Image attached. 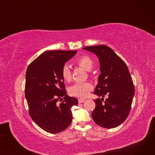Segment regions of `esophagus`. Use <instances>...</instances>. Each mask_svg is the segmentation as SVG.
<instances>
[{
  "instance_id": "obj_1",
  "label": "esophagus",
  "mask_w": 155,
  "mask_h": 155,
  "mask_svg": "<svg viewBox=\"0 0 155 155\" xmlns=\"http://www.w3.org/2000/svg\"><path fill=\"white\" fill-rule=\"evenodd\" d=\"M78 103H82V102H84L85 101V100L82 99H78Z\"/></svg>"
}]
</instances>
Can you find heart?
Segmentation results:
<instances>
[{
  "label": "heart",
  "instance_id": "b5f03b06",
  "mask_svg": "<svg viewBox=\"0 0 155 155\" xmlns=\"http://www.w3.org/2000/svg\"><path fill=\"white\" fill-rule=\"evenodd\" d=\"M75 62L80 67L88 71H91L93 67V60L87 55H82L78 57ZM61 74L65 81L71 80V72L67 64H64L62 67ZM92 88V85L89 82H77L70 87L69 92L73 96L84 98L90 92Z\"/></svg>",
  "mask_w": 155,
  "mask_h": 155
}]
</instances>
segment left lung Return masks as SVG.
Listing matches in <instances>:
<instances>
[{
    "instance_id": "obj_1",
    "label": "left lung",
    "mask_w": 155,
    "mask_h": 155,
    "mask_svg": "<svg viewBox=\"0 0 155 155\" xmlns=\"http://www.w3.org/2000/svg\"><path fill=\"white\" fill-rule=\"evenodd\" d=\"M84 50L99 58L101 73L94 94L104 97L94 100L95 107L92 113L95 123L104 128L116 127L127 119L131 110L134 87L125 62L105 45L86 46Z\"/></svg>"
}]
</instances>
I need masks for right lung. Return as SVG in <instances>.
Returning <instances> with one entry per match:
<instances>
[{
    "mask_svg": "<svg viewBox=\"0 0 155 155\" xmlns=\"http://www.w3.org/2000/svg\"><path fill=\"white\" fill-rule=\"evenodd\" d=\"M77 51L53 50L40 54L32 61L26 73L25 97L29 114L44 131L58 133L71 124V108L78 104L75 97L67 95L61 70ZM61 101L58 103L59 100Z\"/></svg>",
    "mask_w": 155,
    "mask_h": 155,
    "instance_id": "obj_1",
    "label": "right lung"
}]
</instances>
